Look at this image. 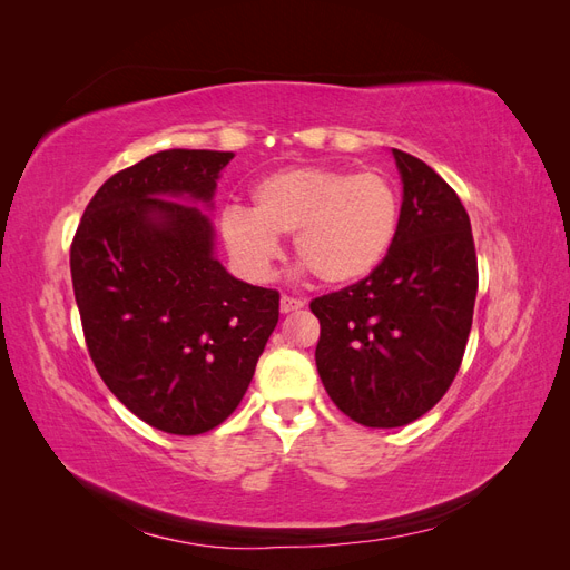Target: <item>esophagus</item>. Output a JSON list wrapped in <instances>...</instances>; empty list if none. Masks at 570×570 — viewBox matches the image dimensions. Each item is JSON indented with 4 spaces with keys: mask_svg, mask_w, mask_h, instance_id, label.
Here are the masks:
<instances>
[{
    "mask_svg": "<svg viewBox=\"0 0 570 570\" xmlns=\"http://www.w3.org/2000/svg\"><path fill=\"white\" fill-rule=\"evenodd\" d=\"M302 306H304V299H299V297H292V295H283V297H281V312H283V314L299 312Z\"/></svg>",
    "mask_w": 570,
    "mask_h": 570,
    "instance_id": "34e87169",
    "label": "esophagus"
}]
</instances>
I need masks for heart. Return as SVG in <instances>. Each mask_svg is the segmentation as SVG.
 Masks as SVG:
<instances>
[{
  "instance_id": "heart-1",
  "label": "heart",
  "mask_w": 570,
  "mask_h": 570,
  "mask_svg": "<svg viewBox=\"0 0 570 570\" xmlns=\"http://www.w3.org/2000/svg\"><path fill=\"white\" fill-rule=\"evenodd\" d=\"M400 230V197L381 174L292 166L258 180L252 212L228 206L220 235L237 266L266 278L292 235L297 262L325 285H352L385 262Z\"/></svg>"
}]
</instances>
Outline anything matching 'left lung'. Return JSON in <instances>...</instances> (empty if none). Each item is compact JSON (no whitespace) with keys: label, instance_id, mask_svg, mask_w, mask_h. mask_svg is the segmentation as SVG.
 <instances>
[{"label":"left lung","instance_id":"8db88e82","mask_svg":"<svg viewBox=\"0 0 570 570\" xmlns=\"http://www.w3.org/2000/svg\"><path fill=\"white\" fill-rule=\"evenodd\" d=\"M404 183L400 230L368 278L312 299L316 366L335 406L366 428L421 419L450 390L478 292L471 218L425 161L392 149Z\"/></svg>","mask_w":570,"mask_h":570}]
</instances>
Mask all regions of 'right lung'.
I'll return each instance as SVG.
<instances>
[{"mask_svg": "<svg viewBox=\"0 0 570 570\" xmlns=\"http://www.w3.org/2000/svg\"><path fill=\"white\" fill-rule=\"evenodd\" d=\"M233 151L166 149L118 170L85 209L71 278L101 381L137 419L202 435L243 402L281 316L278 289L214 256L209 204Z\"/></svg>", "mask_w": 570, "mask_h": 570, "instance_id": "obj_1", "label": "right lung"}]
</instances>
